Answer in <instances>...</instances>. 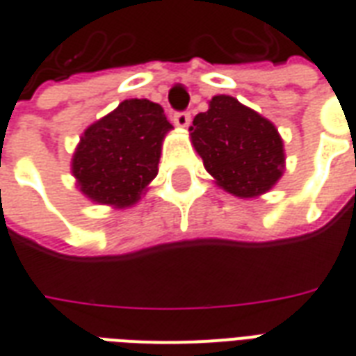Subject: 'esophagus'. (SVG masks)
Instances as JSON below:
<instances>
[{
  "mask_svg": "<svg viewBox=\"0 0 356 356\" xmlns=\"http://www.w3.org/2000/svg\"><path fill=\"white\" fill-rule=\"evenodd\" d=\"M173 122H175V125H179V127H188L191 125V112H175V116H173Z\"/></svg>",
  "mask_w": 356,
  "mask_h": 356,
  "instance_id": "obj_1",
  "label": "esophagus"
}]
</instances>
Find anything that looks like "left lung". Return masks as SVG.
Here are the masks:
<instances>
[{
  "label": "left lung",
  "instance_id": "8db88e82",
  "mask_svg": "<svg viewBox=\"0 0 356 356\" xmlns=\"http://www.w3.org/2000/svg\"><path fill=\"white\" fill-rule=\"evenodd\" d=\"M191 137L217 185L234 196H259L282 175L284 148L276 127L234 97H213L208 112L194 118Z\"/></svg>",
  "mask_w": 356,
  "mask_h": 356
}]
</instances>
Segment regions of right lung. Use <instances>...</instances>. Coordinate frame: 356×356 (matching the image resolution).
Returning <instances> with one entry per match:
<instances>
[{
    "label": "right lung",
    "mask_w": 356,
    "mask_h": 356,
    "mask_svg": "<svg viewBox=\"0 0 356 356\" xmlns=\"http://www.w3.org/2000/svg\"><path fill=\"white\" fill-rule=\"evenodd\" d=\"M171 124L163 108L129 99L86 129L72 158L81 193L99 204L131 206L156 177L163 135Z\"/></svg>",
    "instance_id": "right-lung-1"
}]
</instances>
